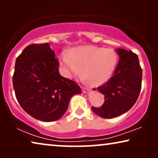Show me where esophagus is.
<instances>
[{
    "mask_svg": "<svg viewBox=\"0 0 158 158\" xmlns=\"http://www.w3.org/2000/svg\"><path fill=\"white\" fill-rule=\"evenodd\" d=\"M83 91L84 93H85V94H88V93L90 92V90L88 89V88H83Z\"/></svg>",
    "mask_w": 158,
    "mask_h": 158,
    "instance_id": "obj_1",
    "label": "esophagus"
}]
</instances>
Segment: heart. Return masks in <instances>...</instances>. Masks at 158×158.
<instances>
[{"mask_svg":"<svg viewBox=\"0 0 158 158\" xmlns=\"http://www.w3.org/2000/svg\"><path fill=\"white\" fill-rule=\"evenodd\" d=\"M116 62L117 55L113 49L91 45L76 47L70 55L64 54L60 58L64 76L70 78L82 71L84 73L81 76L82 81L95 86L102 85L111 78Z\"/></svg>","mask_w":158,"mask_h":158,"instance_id":"heart-1","label":"heart"}]
</instances>
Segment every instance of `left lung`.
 <instances>
[{
	"label": "left lung",
	"mask_w": 158,
	"mask_h": 158,
	"mask_svg": "<svg viewBox=\"0 0 158 158\" xmlns=\"http://www.w3.org/2000/svg\"><path fill=\"white\" fill-rule=\"evenodd\" d=\"M115 50L119 61L113 76L97 88L104 96V103L99 108L91 107L95 114L105 118L116 117L128 111L137 101L142 87V70L137 55L124 49Z\"/></svg>",
	"instance_id": "obj_1"
}]
</instances>
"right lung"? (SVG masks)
Returning a JSON list of instances; mask_svg holds the SVG:
<instances>
[{
    "label": "right lung",
    "instance_id": "obj_1",
    "mask_svg": "<svg viewBox=\"0 0 158 158\" xmlns=\"http://www.w3.org/2000/svg\"><path fill=\"white\" fill-rule=\"evenodd\" d=\"M58 68V60L48 43L29 45L16 60L13 85L17 101L27 114L42 122L61 118L72 96L82 93Z\"/></svg>",
    "mask_w": 158,
    "mask_h": 158
}]
</instances>
